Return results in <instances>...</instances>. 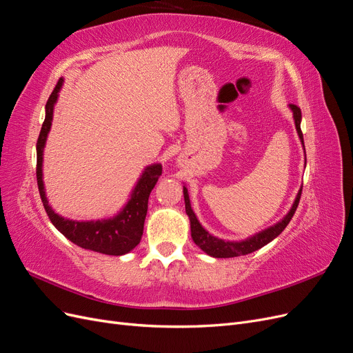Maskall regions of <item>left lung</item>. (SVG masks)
<instances>
[{
  "label": "left lung",
  "instance_id": "obj_1",
  "mask_svg": "<svg viewBox=\"0 0 353 353\" xmlns=\"http://www.w3.org/2000/svg\"><path fill=\"white\" fill-rule=\"evenodd\" d=\"M292 113H293V119H294V126L296 131L299 135V140H301V144L305 150V143H303V134L301 131V122H302V112L301 109L297 108L294 104H288ZM184 193V201H185V212L190 219V228H191V239L199 245V248L205 252L209 256H213V258H236V256H243V254H249L254 250H258L263 245H266L268 243H271L275 237H279L280 234L283 232V230L288 225V222L293 218L296 208L299 205V200H301V194H302V187L299 190V193L296 194V199L293 201V205L288 210L284 218L280 219L274 225L265 228L259 232L253 234V236L244 239V240H239V241H230V240H223V239H218L210 234L205 227L201 225L200 221L197 219L194 210L191 209V203H190V196H188V190L184 185L183 188Z\"/></svg>",
  "mask_w": 353,
  "mask_h": 353
}]
</instances>
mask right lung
Wrapping results in <instances>:
<instances>
[{"label": "right lung", "mask_w": 353, "mask_h": 353, "mask_svg": "<svg viewBox=\"0 0 353 353\" xmlns=\"http://www.w3.org/2000/svg\"><path fill=\"white\" fill-rule=\"evenodd\" d=\"M63 82H65V79L60 78L54 91L51 92L46 104V121L42 123L37 143V181L42 205H44L52 225L73 244L79 245L82 249L103 254H126L135 249L138 243L141 241L144 221L148 209V197H150V193L154 188L159 176L162 175V165L152 163L144 168L126 203L113 216L103 219L78 221L59 215L50 206L46 194L42 165H44V148L51 130L54 105L59 100V92L63 87Z\"/></svg>", "instance_id": "1"}]
</instances>
